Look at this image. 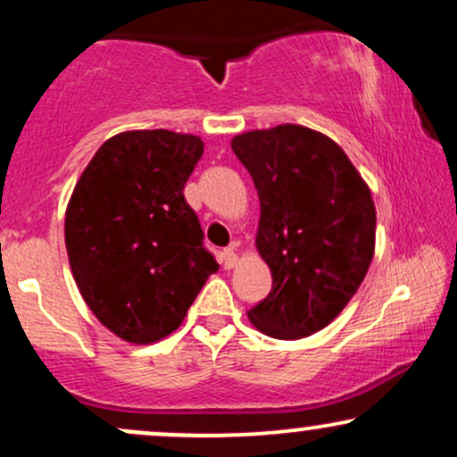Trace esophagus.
Segmentation results:
<instances>
[{"instance_id": "obj_1", "label": "esophagus", "mask_w": 457, "mask_h": 457, "mask_svg": "<svg viewBox=\"0 0 457 457\" xmlns=\"http://www.w3.org/2000/svg\"><path fill=\"white\" fill-rule=\"evenodd\" d=\"M236 260H238V255H236L234 246H229V249H223V251H221V264H223L225 270L234 269Z\"/></svg>"}]
</instances>
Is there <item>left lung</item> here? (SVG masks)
<instances>
[{
	"mask_svg": "<svg viewBox=\"0 0 457 457\" xmlns=\"http://www.w3.org/2000/svg\"><path fill=\"white\" fill-rule=\"evenodd\" d=\"M232 150L258 191L255 243L272 272V290L249 320L270 337H307L365 279L376 238L371 193L333 139L298 124L236 135Z\"/></svg>",
	"mask_w": 457,
	"mask_h": 457,
	"instance_id": "left-lung-1",
	"label": "left lung"
}]
</instances>
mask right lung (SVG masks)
<instances>
[{
    "instance_id": "right-lung-1",
    "label": "right lung",
    "mask_w": 457,
    "mask_h": 457,
    "mask_svg": "<svg viewBox=\"0 0 457 457\" xmlns=\"http://www.w3.org/2000/svg\"><path fill=\"white\" fill-rule=\"evenodd\" d=\"M195 135L129 130L107 139L66 208V251L83 301L109 330L150 344L180 327L217 272L185 185Z\"/></svg>"
}]
</instances>
